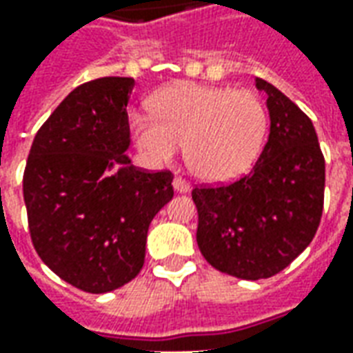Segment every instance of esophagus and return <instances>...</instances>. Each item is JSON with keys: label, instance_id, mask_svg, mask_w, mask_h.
<instances>
[{"label": "esophagus", "instance_id": "34e87169", "mask_svg": "<svg viewBox=\"0 0 353 353\" xmlns=\"http://www.w3.org/2000/svg\"><path fill=\"white\" fill-rule=\"evenodd\" d=\"M174 189L177 192H189L191 191V185L187 183L183 177H174Z\"/></svg>", "mask_w": 353, "mask_h": 353}]
</instances>
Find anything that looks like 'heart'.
<instances>
[{
  "instance_id": "obj_1",
  "label": "heart",
  "mask_w": 353,
  "mask_h": 353,
  "mask_svg": "<svg viewBox=\"0 0 353 353\" xmlns=\"http://www.w3.org/2000/svg\"><path fill=\"white\" fill-rule=\"evenodd\" d=\"M153 108L157 117L132 115L139 149L168 164L185 143L189 168L208 183L245 174L265 143L268 111L252 90L177 83L154 98Z\"/></svg>"
}]
</instances>
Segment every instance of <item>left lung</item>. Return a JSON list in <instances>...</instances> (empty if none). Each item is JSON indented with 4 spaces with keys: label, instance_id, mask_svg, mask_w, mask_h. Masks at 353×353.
<instances>
[{
    "label": "left lung",
    "instance_id": "left-lung-1",
    "mask_svg": "<svg viewBox=\"0 0 353 353\" xmlns=\"http://www.w3.org/2000/svg\"><path fill=\"white\" fill-rule=\"evenodd\" d=\"M270 134L248 176L192 189L196 242L219 272L270 278L310 244L323 212L325 161L314 124L288 96L263 79Z\"/></svg>",
    "mask_w": 353,
    "mask_h": 353
}]
</instances>
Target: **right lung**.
Instances as JSON below:
<instances>
[{
	"label": "right lung",
	"instance_id": "right-lung-1",
	"mask_svg": "<svg viewBox=\"0 0 353 353\" xmlns=\"http://www.w3.org/2000/svg\"><path fill=\"white\" fill-rule=\"evenodd\" d=\"M132 77L88 81L37 130L24 170L30 236L50 270L87 293L134 280L147 230L174 196L172 172L126 157Z\"/></svg>",
	"mask_w": 353,
	"mask_h": 353
}]
</instances>
